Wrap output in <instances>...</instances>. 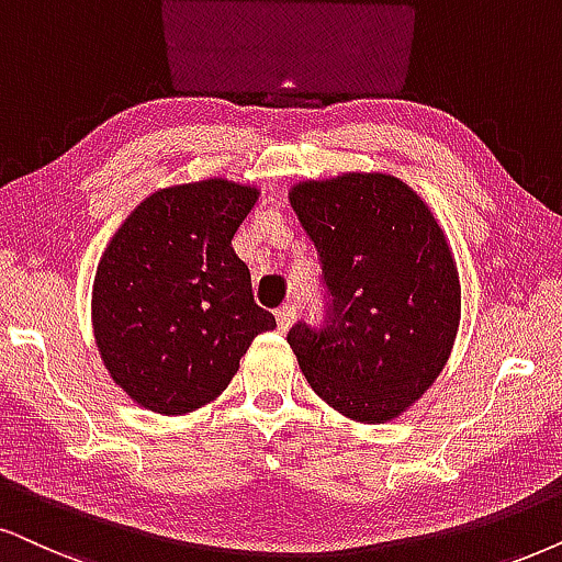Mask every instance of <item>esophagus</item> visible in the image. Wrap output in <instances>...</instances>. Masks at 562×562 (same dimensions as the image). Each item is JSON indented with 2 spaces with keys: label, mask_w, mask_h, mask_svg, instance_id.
<instances>
[{
  "label": "esophagus",
  "mask_w": 562,
  "mask_h": 562,
  "mask_svg": "<svg viewBox=\"0 0 562 562\" xmlns=\"http://www.w3.org/2000/svg\"><path fill=\"white\" fill-rule=\"evenodd\" d=\"M293 322H295V305L290 303L280 305V308H277V326H280V331H288L290 326H293Z\"/></svg>",
  "instance_id": "esophagus-1"
}]
</instances>
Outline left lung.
I'll use <instances>...</instances> for the list:
<instances>
[{
  "label": "left lung",
  "instance_id": "obj_1",
  "mask_svg": "<svg viewBox=\"0 0 562 562\" xmlns=\"http://www.w3.org/2000/svg\"><path fill=\"white\" fill-rule=\"evenodd\" d=\"M314 240L322 326L288 331L322 400L358 423H386L432 386L461 318L457 261L428 204L386 173H345L290 191Z\"/></svg>",
  "mask_w": 562,
  "mask_h": 562
}]
</instances>
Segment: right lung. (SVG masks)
I'll return each mask as SVG.
<instances>
[{
  "label": "right lung",
  "mask_w": 562,
  "mask_h": 562,
  "mask_svg": "<svg viewBox=\"0 0 562 562\" xmlns=\"http://www.w3.org/2000/svg\"><path fill=\"white\" fill-rule=\"evenodd\" d=\"M257 196L225 179L160 189L105 248L92 329L111 379L145 409L183 415L212 402L254 337L277 326L231 246Z\"/></svg>",
  "instance_id": "1"
}]
</instances>
